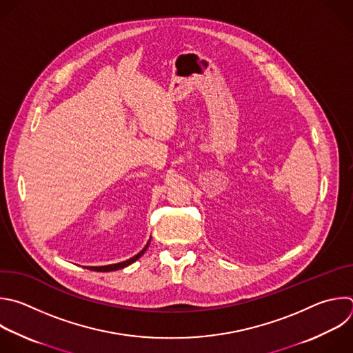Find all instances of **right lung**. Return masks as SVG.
Here are the masks:
<instances>
[{
    "instance_id": "obj_1",
    "label": "right lung",
    "mask_w": 353,
    "mask_h": 353,
    "mask_svg": "<svg viewBox=\"0 0 353 353\" xmlns=\"http://www.w3.org/2000/svg\"><path fill=\"white\" fill-rule=\"evenodd\" d=\"M148 245H150V241H148V244L137 254V255H134L133 258H130V259H128V261H125V262H121V263H114V265H106V266H90L88 269H91V270H94V272H113V270H119V269H125V268H128L129 265H132V263H134L139 258H141L143 255H144V252L147 251V248H148Z\"/></svg>"
}]
</instances>
